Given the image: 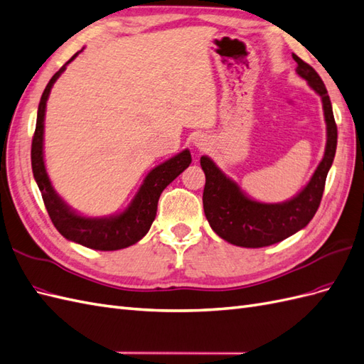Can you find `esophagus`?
Wrapping results in <instances>:
<instances>
[{
    "label": "esophagus",
    "mask_w": 364,
    "mask_h": 364,
    "mask_svg": "<svg viewBox=\"0 0 364 364\" xmlns=\"http://www.w3.org/2000/svg\"><path fill=\"white\" fill-rule=\"evenodd\" d=\"M194 144H196V146H198L199 150H205L206 149V139L203 136H198L194 139Z\"/></svg>",
    "instance_id": "obj_1"
}]
</instances>
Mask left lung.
<instances>
[{
    "label": "left lung",
    "mask_w": 364,
    "mask_h": 364,
    "mask_svg": "<svg viewBox=\"0 0 364 364\" xmlns=\"http://www.w3.org/2000/svg\"><path fill=\"white\" fill-rule=\"evenodd\" d=\"M297 73L320 95L326 121L325 156L312 174L308 185L292 199L282 203H262L250 199L239 185L227 178L208 156H202L200 165L205 173L203 211L213 231L232 245L243 248H262L282 242L306 227L317 213L326 176L337 149V125L325 84L314 68L297 55Z\"/></svg>",
    "instance_id": "left-lung-1"
}]
</instances>
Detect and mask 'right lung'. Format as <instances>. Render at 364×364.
<instances>
[{
    "instance_id": "obj_1",
    "label": "right lung",
    "mask_w": 364,
    "mask_h": 364,
    "mask_svg": "<svg viewBox=\"0 0 364 364\" xmlns=\"http://www.w3.org/2000/svg\"><path fill=\"white\" fill-rule=\"evenodd\" d=\"M77 55H80V52L75 53L52 76V80L48 81L47 87L44 88L41 101H39L38 105L36 129L32 139V171L55 228L67 240L80 243L90 250L116 251L134 245L149 232L156 218V211H158L161 193L166 188V185H170L191 164V154L188 150H183L182 153L173 156L171 159L154 166L146 174L144 183L141 185L139 191L136 193L130 205L119 214H113L109 215V218H85V215L73 211L53 190L52 182L46 171L43 146L44 116L48 95H50L52 87L58 77L65 70L67 64H70Z\"/></svg>"
}]
</instances>
